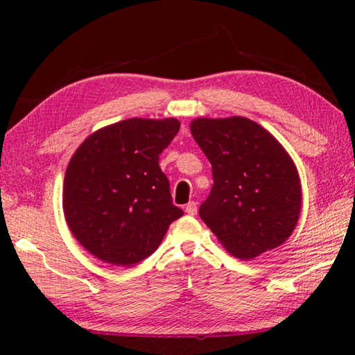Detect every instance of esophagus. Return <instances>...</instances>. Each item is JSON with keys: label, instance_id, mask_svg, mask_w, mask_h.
I'll return each instance as SVG.
<instances>
[{"label": "esophagus", "instance_id": "esophagus-1", "mask_svg": "<svg viewBox=\"0 0 355 355\" xmlns=\"http://www.w3.org/2000/svg\"><path fill=\"white\" fill-rule=\"evenodd\" d=\"M184 211L188 213L189 216H196V214H197V203H196V202H189L188 205H186Z\"/></svg>", "mask_w": 355, "mask_h": 355}]
</instances>
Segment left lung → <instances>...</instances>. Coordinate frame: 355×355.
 I'll list each match as a JSON object with an SVG mask.
<instances>
[{"label":"left lung","instance_id":"left-lung-1","mask_svg":"<svg viewBox=\"0 0 355 355\" xmlns=\"http://www.w3.org/2000/svg\"><path fill=\"white\" fill-rule=\"evenodd\" d=\"M207 155L213 188L199 214L232 255L250 260L284 244L300 216L302 189L291 156L245 117L191 122Z\"/></svg>","mask_w":355,"mask_h":355}]
</instances>
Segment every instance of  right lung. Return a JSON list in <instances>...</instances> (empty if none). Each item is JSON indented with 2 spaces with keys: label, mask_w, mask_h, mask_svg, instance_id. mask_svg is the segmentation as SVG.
I'll return each mask as SVG.
<instances>
[{
  "label": "right lung",
  "mask_w": 355,
  "mask_h": 355,
  "mask_svg": "<svg viewBox=\"0 0 355 355\" xmlns=\"http://www.w3.org/2000/svg\"><path fill=\"white\" fill-rule=\"evenodd\" d=\"M177 119H127L100 128L71 156L62 208L84 249L101 261L146 260L183 216L172 203L159 155L178 133Z\"/></svg>",
  "instance_id": "right-lung-1"
}]
</instances>
